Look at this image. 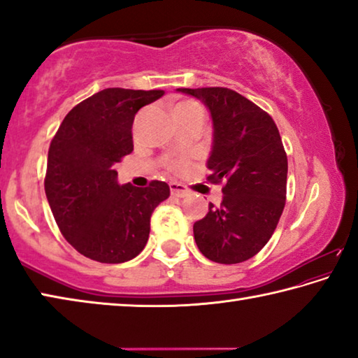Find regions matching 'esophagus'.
I'll use <instances>...</instances> for the list:
<instances>
[{
    "label": "esophagus",
    "mask_w": 358,
    "mask_h": 358,
    "mask_svg": "<svg viewBox=\"0 0 358 358\" xmlns=\"http://www.w3.org/2000/svg\"><path fill=\"white\" fill-rule=\"evenodd\" d=\"M169 186H171V192L173 194V196H177V197H186L187 194H189V191H187L183 185L175 183V181H172V183L169 185Z\"/></svg>",
    "instance_id": "34e87169"
}]
</instances>
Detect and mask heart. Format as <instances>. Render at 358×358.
<instances>
[{"label": "heart", "mask_w": 358, "mask_h": 358, "mask_svg": "<svg viewBox=\"0 0 358 358\" xmlns=\"http://www.w3.org/2000/svg\"><path fill=\"white\" fill-rule=\"evenodd\" d=\"M187 107H199V104H197V102H194V101H186V102H181V104L175 107V110H180V108H187ZM169 167H171L172 171H175V172H181L187 167V162L183 161V159H177V161H172L171 166H169Z\"/></svg>", "instance_id": "obj_1"}]
</instances>
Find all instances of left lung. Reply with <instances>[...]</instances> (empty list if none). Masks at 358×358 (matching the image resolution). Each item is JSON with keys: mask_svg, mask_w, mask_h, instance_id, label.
<instances>
[{"mask_svg": "<svg viewBox=\"0 0 358 358\" xmlns=\"http://www.w3.org/2000/svg\"><path fill=\"white\" fill-rule=\"evenodd\" d=\"M202 101L213 124L208 180H222L221 207L208 205L194 240L217 264L251 259L271 238L286 203L287 156L273 118L229 88H178Z\"/></svg>", "mask_w": 358, "mask_h": 358, "instance_id": "1", "label": "left lung"}]
</instances>
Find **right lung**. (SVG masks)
Returning a JSON list of instances; mask_svg holds the SVG:
<instances>
[{
  "instance_id": "1",
  "label": "right lung",
  "mask_w": 358,
  "mask_h": 358,
  "mask_svg": "<svg viewBox=\"0 0 358 358\" xmlns=\"http://www.w3.org/2000/svg\"><path fill=\"white\" fill-rule=\"evenodd\" d=\"M162 90L106 88L66 115L48 148L45 196L64 238L102 264L134 259L150 235L153 210L171 196L164 181L120 185L113 166L129 155L132 123Z\"/></svg>"
}]
</instances>
